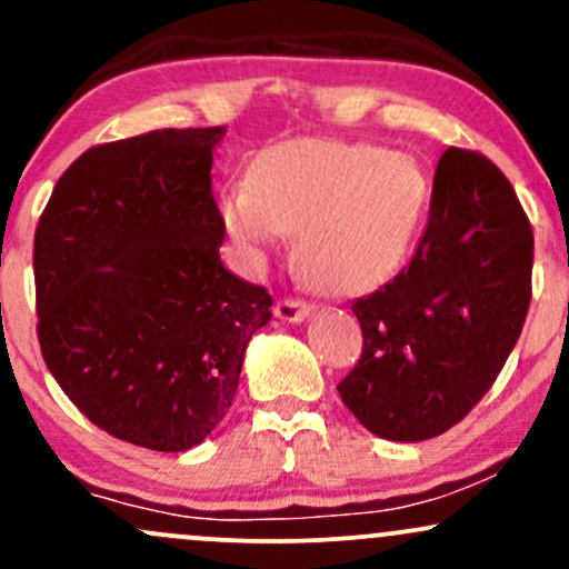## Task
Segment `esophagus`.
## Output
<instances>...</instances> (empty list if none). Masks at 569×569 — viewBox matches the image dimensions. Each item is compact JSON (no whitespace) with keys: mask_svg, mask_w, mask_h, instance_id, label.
I'll use <instances>...</instances> for the list:
<instances>
[{"mask_svg":"<svg viewBox=\"0 0 569 569\" xmlns=\"http://www.w3.org/2000/svg\"><path fill=\"white\" fill-rule=\"evenodd\" d=\"M310 302H305V299H293V297H283L276 302V316L280 321H289V323H299L305 321L307 316H310Z\"/></svg>","mask_w":569,"mask_h":569,"instance_id":"1","label":"esophagus"}]
</instances>
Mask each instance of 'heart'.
I'll use <instances>...</instances> for the list:
<instances>
[{
  "label": "heart",
  "instance_id": "1",
  "mask_svg": "<svg viewBox=\"0 0 569 569\" xmlns=\"http://www.w3.org/2000/svg\"><path fill=\"white\" fill-rule=\"evenodd\" d=\"M426 173L375 143L291 139L262 149L246 184L221 192L227 232L251 253L297 234L307 278L329 291H361L388 276L407 248Z\"/></svg>",
  "mask_w": 569,
  "mask_h": 569
}]
</instances>
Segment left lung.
Segmentation results:
<instances>
[{
  "instance_id": "1",
  "label": "left lung",
  "mask_w": 569,
  "mask_h": 569,
  "mask_svg": "<svg viewBox=\"0 0 569 569\" xmlns=\"http://www.w3.org/2000/svg\"><path fill=\"white\" fill-rule=\"evenodd\" d=\"M532 246L530 219L500 168L449 147L411 259L352 302L363 350L337 390L363 428L426 441L485 398L530 310Z\"/></svg>"
}]
</instances>
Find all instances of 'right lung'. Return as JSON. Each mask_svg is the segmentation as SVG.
I'll list each match as a JSON object with an SVG mask.
<instances>
[{
    "label": "right lung",
    "mask_w": 569,
    "mask_h": 569,
    "mask_svg": "<svg viewBox=\"0 0 569 569\" xmlns=\"http://www.w3.org/2000/svg\"><path fill=\"white\" fill-rule=\"evenodd\" d=\"M224 126L98 143L63 171L34 234L37 337L50 375L93 426L184 452L232 407L264 286L219 257L211 192Z\"/></svg>",
    "instance_id": "add662e5"
}]
</instances>
